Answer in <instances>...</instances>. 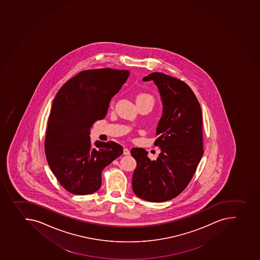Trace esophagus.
Here are the masks:
<instances>
[{"mask_svg":"<svg viewBox=\"0 0 260 260\" xmlns=\"http://www.w3.org/2000/svg\"><path fill=\"white\" fill-rule=\"evenodd\" d=\"M123 154L124 155H130V151H129L128 148H124Z\"/></svg>","mask_w":260,"mask_h":260,"instance_id":"obj_1","label":"esophagus"}]
</instances>
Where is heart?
Masks as SVG:
<instances>
[{
	"label": "heart",
	"instance_id": "b5f03b06",
	"mask_svg": "<svg viewBox=\"0 0 260 260\" xmlns=\"http://www.w3.org/2000/svg\"><path fill=\"white\" fill-rule=\"evenodd\" d=\"M143 101H150V102H154L153 96L149 93H146V92H142V93L138 94L136 98V102H143ZM114 103V101H112V105Z\"/></svg>",
	"mask_w": 260,
	"mask_h": 260
}]
</instances>
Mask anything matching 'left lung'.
<instances>
[{
	"label": "left lung",
	"instance_id": "8db88e82",
	"mask_svg": "<svg viewBox=\"0 0 260 260\" xmlns=\"http://www.w3.org/2000/svg\"><path fill=\"white\" fill-rule=\"evenodd\" d=\"M143 80L157 85L164 106L154 143L161 152L151 160L145 149L131 150L137 161L132 184L137 196L160 203L183 192L203 157L201 107L192 89L178 78L152 73Z\"/></svg>",
	"mask_w": 260,
	"mask_h": 260
}]
</instances>
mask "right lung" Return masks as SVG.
<instances>
[{
    "mask_svg": "<svg viewBox=\"0 0 260 260\" xmlns=\"http://www.w3.org/2000/svg\"><path fill=\"white\" fill-rule=\"evenodd\" d=\"M129 76L128 70L102 68L82 71L60 88L48 118L45 137L47 162L60 184L73 194L96 192L102 171L122 154L109 141L92 144L90 130L108 112L112 96Z\"/></svg>",
    "mask_w": 260,
    "mask_h": 260,
    "instance_id": "obj_1",
    "label": "right lung"
}]
</instances>
